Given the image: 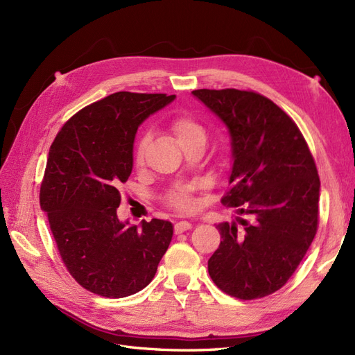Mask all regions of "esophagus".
I'll list each match as a JSON object with an SVG mask.
<instances>
[{
  "label": "esophagus",
  "mask_w": 355,
  "mask_h": 355,
  "mask_svg": "<svg viewBox=\"0 0 355 355\" xmlns=\"http://www.w3.org/2000/svg\"><path fill=\"white\" fill-rule=\"evenodd\" d=\"M191 228H192V223L191 222H188V220H179L175 225V232L176 234H182V232H185V231H188Z\"/></svg>",
  "instance_id": "34e87169"
}]
</instances>
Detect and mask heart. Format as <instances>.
Listing matches in <instances>:
<instances>
[{
	"label": "heart",
	"mask_w": 355,
	"mask_h": 355,
	"mask_svg": "<svg viewBox=\"0 0 355 355\" xmlns=\"http://www.w3.org/2000/svg\"><path fill=\"white\" fill-rule=\"evenodd\" d=\"M171 128H173V132L178 137V142L180 145L191 141V139L206 136V132H204L202 125L191 115L176 116L175 120L171 121ZM146 144H148V135H144L141 139H139L136 153H135V159L137 164H141L144 161ZM167 202L170 206H173L179 210H189L192 207L191 194L187 188H175L173 191H170L167 194Z\"/></svg>",
	"instance_id": "heart-1"
}]
</instances>
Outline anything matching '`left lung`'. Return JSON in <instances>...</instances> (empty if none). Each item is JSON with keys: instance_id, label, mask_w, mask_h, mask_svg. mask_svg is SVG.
Listing matches in <instances>:
<instances>
[{"instance_id": "8db88e82", "label": "left lung", "mask_w": 355, "mask_h": 355, "mask_svg": "<svg viewBox=\"0 0 355 355\" xmlns=\"http://www.w3.org/2000/svg\"><path fill=\"white\" fill-rule=\"evenodd\" d=\"M192 94L228 128L232 188L222 202L247 218L218 225L222 241L209 274L234 297L268 296L287 283L315 237L314 158L295 121L265 96L235 89Z\"/></svg>"}]
</instances>
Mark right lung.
I'll return each mask as SVG.
<instances>
[{
	"mask_svg": "<svg viewBox=\"0 0 355 355\" xmlns=\"http://www.w3.org/2000/svg\"><path fill=\"white\" fill-rule=\"evenodd\" d=\"M175 94L118 92L85 106L50 146L40 204L62 261L80 286L103 297L141 292L173 237L168 220L121 222L118 188L133 168L137 127Z\"/></svg>",
	"mask_w": 355,
	"mask_h": 355,
	"instance_id": "right-lung-1",
	"label": "right lung"
}]
</instances>
